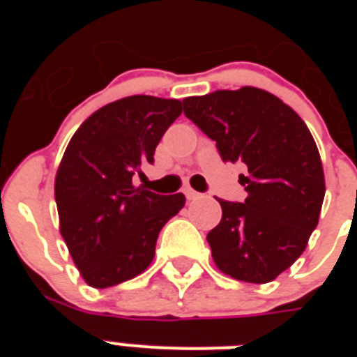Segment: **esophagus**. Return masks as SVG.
<instances>
[{
  "label": "esophagus",
  "instance_id": "34e87169",
  "mask_svg": "<svg viewBox=\"0 0 357 357\" xmlns=\"http://www.w3.org/2000/svg\"><path fill=\"white\" fill-rule=\"evenodd\" d=\"M184 195H185V198H188V200H197V198L202 197L200 193H197V191H195V189H191V188H184Z\"/></svg>",
  "mask_w": 357,
  "mask_h": 357
}]
</instances>
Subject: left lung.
Wrapping results in <instances>:
<instances>
[{
  "label": "left lung",
  "instance_id": "obj_1",
  "mask_svg": "<svg viewBox=\"0 0 357 357\" xmlns=\"http://www.w3.org/2000/svg\"><path fill=\"white\" fill-rule=\"evenodd\" d=\"M184 114L216 141L225 162L241 160L247 198L218 200L222 222L207 234L220 272L264 284L305 250L320 218L326 178L307 125L275 94L257 87L182 100Z\"/></svg>",
  "mask_w": 357,
  "mask_h": 357
}]
</instances>
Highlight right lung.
<instances>
[{"instance_id": "1", "label": "right lung", "mask_w": 357, "mask_h": 357, "mask_svg": "<svg viewBox=\"0 0 357 357\" xmlns=\"http://www.w3.org/2000/svg\"><path fill=\"white\" fill-rule=\"evenodd\" d=\"M181 114L178 100L135 94L98 109L73 134L55 175L59 229L93 288L143 273L160 229L184 207L182 193L160 197L132 182Z\"/></svg>"}]
</instances>
